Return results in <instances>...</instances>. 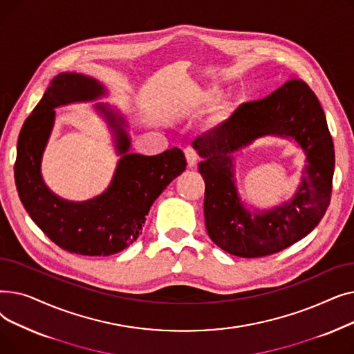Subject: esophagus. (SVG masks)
I'll use <instances>...</instances> for the list:
<instances>
[{
    "instance_id": "obj_1",
    "label": "esophagus",
    "mask_w": 354,
    "mask_h": 354,
    "mask_svg": "<svg viewBox=\"0 0 354 354\" xmlns=\"http://www.w3.org/2000/svg\"><path fill=\"white\" fill-rule=\"evenodd\" d=\"M185 158H187L188 166L194 167L198 163V153L194 147H187L185 149Z\"/></svg>"
}]
</instances>
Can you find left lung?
I'll use <instances>...</instances> for the list:
<instances>
[{"mask_svg": "<svg viewBox=\"0 0 354 354\" xmlns=\"http://www.w3.org/2000/svg\"><path fill=\"white\" fill-rule=\"evenodd\" d=\"M294 140L306 155L299 188L270 210H251L237 191L234 153L257 138ZM192 146L205 180V225L224 251L258 258L275 254L308 235L324 216L331 196L334 147L319 99L291 79L263 100L241 104L230 119L198 136Z\"/></svg>", "mask_w": 354, "mask_h": 354, "instance_id": "8db88e82", "label": "left lung"}]
</instances>
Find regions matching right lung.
Listing matches in <instances>:
<instances>
[{
	"label": "right lung",
	"instance_id": "1",
	"mask_svg": "<svg viewBox=\"0 0 354 354\" xmlns=\"http://www.w3.org/2000/svg\"><path fill=\"white\" fill-rule=\"evenodd\" d=\"M106 95L107 88L96 79L74 71L60 73L51 80L18 136L14 166L18 196L35 225L71 254L107 257L133 244L152 203L187 169V159L178 147L155 156L130 153L126 118L116 107L96 103L93 107L107 123L120 156L113 178L106 191L87 201L74 202L55 195L41 175L55 109L95 102Z\"/></svg>",
	"mask_w": 354,
	"mask_h": 354
}]
</instances>
